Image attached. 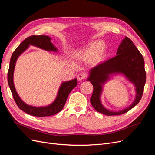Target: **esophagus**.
<instances>
[{
	"label": "esophagus",
	"instance_id": "obj_1",
	"mask_svg": "<svg viewBox=\"0 0 155 155\" xmlns=\"http://www.w3.org/2000/svg\"><path fill=\"white\" fill-rule=\"evenodd\" d=\"M85 78V74L84 73H80L77 75V79L78 81H82Z\"/></svg>",
	"mask_w": 155,
	"mask_h": 155
}]
</instances>
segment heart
Returning <instances> with one entry per match:
<instances>
[{"mask_svg": "<svg viewBox=\"0 0 155 155\" xmlns=\"http://www.w3.org/2000/svg\"><path fill=\"white\" fill-rule=\"evenodd\" d=\"M105 48V45L101 41L93 42L88 45V46L83 51L78 53L77 55L78 57L88 59L96 57L101 54Z\"/></svg>", "mask_w": 155, "mask_h": 155, "instance_id": "b5f03b06", "label": "heart"}]
</instances>
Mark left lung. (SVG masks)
<instances>
[{
	"instance_id": "obj_1",
	"label": "left lung",
	"mask_w": 155,
	"mask_h": 155,
	"mask_svg": "<svg viewBox=\"0 0 155 155\" xmlns=\"http://www.w3.org/2000/svg\"><path fill=\"white\" fill-rule=\"evenodd\" d=\"M118 74H123L133 83L136 87V98L130 106L126 109L119 112H112L103 106L100 96L103 85L111 76ZM87 81H90L93 86V92L90 101L97 112L107 116L124 114L138 104L142 97L146 81L143 58L131 40L126 37L118 46L117 55L91 68Z\"/></svg>"
}]
</instances>
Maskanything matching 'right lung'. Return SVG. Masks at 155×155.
Returning <instances> with one entry per match:
<instances>
[{"mask_svg":"<svg viewBox=\"0 0 155 155\" xmlns=\"http://www.w3.org/2000/svg\"><path fill=\"white\" fill-rule=\"evenodd\" d=\"M30 45L36 46L48 51L57 52V48L54 46L51 42V38L46 35H33L26 38L19 45L13 53L8 73V82L11 89L14 101L17 106L29 114L38 117L51 116L61 111L63 109L69 94L78 84L77 79L74 78L66 82H64L60 86L57 96L54 102L47 106L34 107L24 102L17 94L13 83V73L17 60L21 54L26 50Z\"/></svg>","mask_w":155,"mask_h":155,"instance_id":"add662e5","label":"right lung"}]
</instances>
